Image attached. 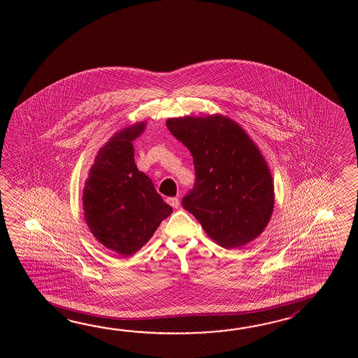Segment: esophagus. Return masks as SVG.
I'll return each instance as SVG.
<instances>
[{
	"mask_svg": "<svg viewBox=\"0 0 358 358\" xmlns=\"http://www.w3.org/2000/svg\"><path fill=\"white\" fill-rule=\"evenodd\" d=\"M166 202H168L169 205L171 206V207H174V208H178L179 205H180V201H179V198L176 197L166 198Z\"/></svg>",
	"mask_w": 358,
	"mask_h": 358,
	"instance_id": "1",
	"label": "esophagus"
}]
</instances>
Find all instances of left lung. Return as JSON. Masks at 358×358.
Here are the masks:
<instances>
[{
    "label": "left lung",
    "instance_id": "1",
    "mask_svg": "<svg viewBox=\"0 0 358 358\" xmlns=\"http://www.w3.org/2000/svg\"><path fill=\"white\" fill-rule=\"evenodd\" d=\"M166 127L193 156L196 182L182 207L224 248L256 239L274 210V184L251 138L222 115L174 117Z\"/></svg>",
    "mask_w": 358,
    "mask_h": 358
}]
</instances>
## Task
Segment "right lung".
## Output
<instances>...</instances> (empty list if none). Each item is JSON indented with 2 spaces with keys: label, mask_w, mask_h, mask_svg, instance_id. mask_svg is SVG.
I'll return each mask as SVG.
<instances>
[{
  "label": "right lung",
  "mask_w": 358,
  "mask_h": 358,
  "mask_svg": "<svg viewBox=\"0 0 358 358\" xmlns=\"http://www.w3.org/2000/svg\"><path fill=\"white\" fill-rule=\"evenodd\" d=\"M145 122L117 131L94 159L83 190L84 219L106 248L131 256L145 245L173 208L134 162L133 141Z\"/></svg>",
  "instance_id": "right-lung-1"
}]
</instances>
